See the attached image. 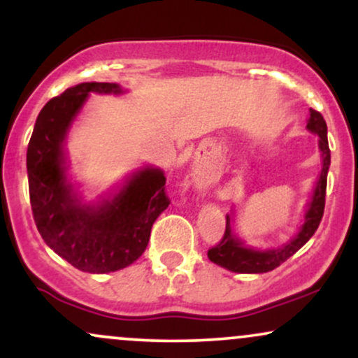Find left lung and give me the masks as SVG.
Wrapping results in <instances>:
<instances>
[{"mask_svg":"<svg viewBox=\"0 0 358 358\" xmlns=\"http://www.w3.org/2000/svg\"><path fill=\"white\" fill-rule=\"evenodd\" d=\"M308 131L318 134V148L322 151V171H320L318 182L313 190L311 202L308 205L305 213V224L301 225L299 232L289 242H286L282 248L257 250L248 248L232 231V215L225 217V232L222 241L212 249H208L207 256L212 262L222 266V268L232 271V273L242 274H257L268 273V271L276 269L281 266L286 259H289L293 254H296L311 236L318 229L322 222L324 210V195H327V175L330 168V148H328L327 138V122L318 110L310 109V119H308Z\"/></svg>","mask_w":358,"mask_h":358,"instance_id":"1","label":"left lung"}]
</instances>
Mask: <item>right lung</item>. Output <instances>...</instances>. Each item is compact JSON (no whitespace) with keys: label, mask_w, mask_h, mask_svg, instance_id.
<instances>
[{"label":"right lung","mask_w":358,"mask_h":358,"mask_svg":"<svg viewBox=\"0 0 358 358\" xmlns=\"http://www.w3.org/2000/svg\"><path fill=\"white\" fill-rule=\"evenodd\" d=\"M121 94L110 82H82L53 97L36 117L27 150L28 190L42 239L73 268L106 274L145 252L151 227L170 205L165 175L146 166L116 195L84 203L65 175L64 139L89 94Z\"/></svg>","instance_id":"obj_1"}]
</instances>
